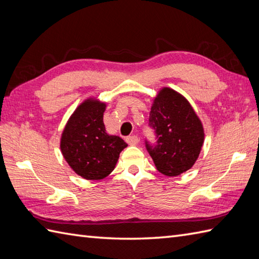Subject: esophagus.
I'll return each mask as SVG.
<instances>
[{
  "label": "esophagus",
  "mask_w": 259,
  "mask_h": 259,
  "mask_svg": "<svg viewBox=\"0 0 259 259\" xmlns=\"http://www.w3.org/2000/svg\"><path fill=\"white\" fill-rule=\"evenodd\" d=\"M126 142H127V144L130 145H137L140 142V139L136 135H131L126 137Z\"/></svg>",
  "instance_id": "1"
}]
</instances>
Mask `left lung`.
Returning a JSON list of instances; mask_svg holds the SVG:
<instances>
[{"label":"left lung","mask_w":259,"mask_h":259,"mask_svg":"<svg viewBox=\"0 0 259 259\" xmlns=\"http://www.w3.org/2000/svg\"><path fill=\"white\" fill-rule=\"evenodd\" d=\"M148 126L155 142L145 147L160 173L177 176L196 162L204 142V130L191 104L170 89H163L154 101Z\"/></svg>","instance_id":"8db88e82"}]
</instances>
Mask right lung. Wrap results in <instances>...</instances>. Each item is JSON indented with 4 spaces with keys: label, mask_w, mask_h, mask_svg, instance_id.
<instances>
[{
    "label": "right lung",
    "mask_w": 259,
    "mask_h": 259,
    "mask_svg": "<svg viewBox=\"0 0 259 259\" xmlns=\"http://www.w3.org/2000/svg\"><path fill=\"white\" fill-rule=\"evenodd\" d=\"M105 104L85 101L73 113L62 134L61 151L73 170L85 180H103L112 173L127 144L106 133Z\"/></svg>",
    "instance_id": "right-lung-1"
}]
</instances>
